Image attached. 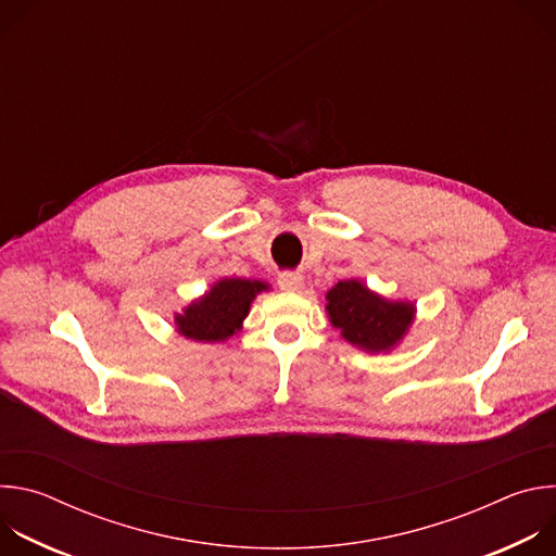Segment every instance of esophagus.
<instances>
[{
    "label": "esophagus",
    "mask_w": 556,
    "mask_h": 556,
    "mask_svg": "<svg viewBox=\"0 0 556 556\" xmlns=\"http://www.w3.org/2000/svg\"><path fill=\"white\" fill-rule=\"evenodd\" d=\"M277 281H279V288H281V290H288V292H296V290H301V286H303V277H301L299 273H290V270L281 273Z\"/></svg>",
    "instance_id": "34e87169"
}]
</instances>
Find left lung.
I'll list each match as a JSON object with an SVG mask.
<instances>
[{
	"mask_svg": "<svg viewBox=\"0 0 556 556\" xmlns=\"http://www.w3.org/2000/svg\"><path fill=\"white\" fill-rule=\"evenodd\" d=\"M326 309L348 343L369 352L393 348L414 319L412 303L387 301L356 279L339 281L328 292Z\"/></svg>",
	"mask_w": 556,
	"mask_h": 556,
	"instance_id": "left-lung-1",
	"label": "left lung"
}]
</instances>
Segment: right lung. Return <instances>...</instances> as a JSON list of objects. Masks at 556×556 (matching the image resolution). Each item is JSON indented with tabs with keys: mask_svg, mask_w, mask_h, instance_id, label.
Segmentation results:
<instances>
[{
	"mask_svg": "<svg viewBox=\"0 0 556 556\" xmlns=\"http://www.w3.org/2000/svg\"><path fill=\"white\" fill-rule=\"evenodd\" d=\"M266 288L268 286L264 281L251 279L217 281L211 292L193 301L185 314L176 316L178 332L187 339L204 343L226 341L240 330L255 294Z\"/></svg>",
	"mask_w": 556,
	"mask_h": 556,
	"instance_id": "add662e5",
	"label": "right lung"
}]
</instances>
